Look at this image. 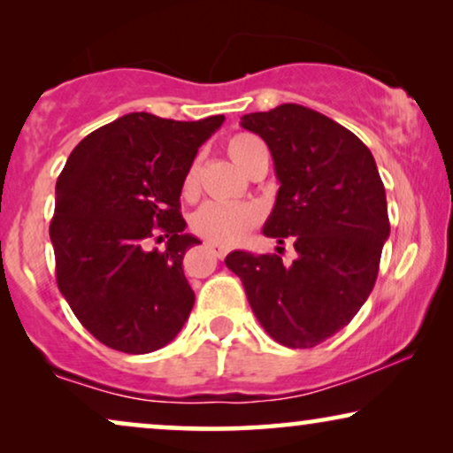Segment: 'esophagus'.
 <instances>
[{
  "label": "esophagus",
  "instance_id": "1",
  "mask_svg": "<svg viewBox=\"0 0 453 453\" xmlns=\"http://www.w3.org/2000/svg\"><path fill=\"white\" fill-rule=\"evenodd\" d=\"M206 247H208V251H210V253H212V256H214V257H219V259H222V257H225V256H226V250H225V247H222V245H219V243H212V241H208V243H206Z\"/></svg>",
  "mask_w": 453,
  "mask_h": 453
}]
</instances>
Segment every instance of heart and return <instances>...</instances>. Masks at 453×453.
<instances>
[{"label": "heart", "mask_w": 453, "mask_h": 453, "mask_svg": "<svg viewBox=\"0 0 453 453\" xmlns=\"http://www.w3.org/2000/svg\"><path fill=\"white\" fill-rule=\"evenodd\" d=\"M265 148L262 140L253 134H234L226 140V152L234 165L241 171H247V166L259 152ZM197 166L196 163L189 166L183 179V191L189 194L196 188ZM259 220V212L251 203H219L208 202L200 206L191 216V228L194 233L202 234L203 239L214 241L220 245H233L245 237V233L251 226H256Z\"/></svg>", "instance_id": "heart-1"}]
</instances>
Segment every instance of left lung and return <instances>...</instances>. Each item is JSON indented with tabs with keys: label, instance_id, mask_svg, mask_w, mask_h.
Returning a JSON list of instances; mask_svg holds the SVG:
<instances>
[{
	"label": "left lung",
	"instance_id": "1",
	"mask_svg": "<svg viewBox=\"0 0 453 453\" xmlns=\"http://www.w3.org/2000/svg\"><path fill=\"white\" fill-rule=\"evenodd\" d=\"M272 152L278 189L265 237L293 241L296 259L228 253L265 332L288 349H313L342 330L373 290L389 237L375 158L355 134L301 104L241 117ZM280 253V247H278Z\"/></svg>",
	"mask_w": 453,
	"mask_h": 453
}]
</instances>
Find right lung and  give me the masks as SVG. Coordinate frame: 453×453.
Returning a JSON list of instances; mask_svg holds the SVG:
<instances>
[{"mask_svg":"<svg viewBox=\"0 0 453 453\" xmlns=\"http://www.w3.org/2000/svg\"><path fill=\"white\" fill-rule=\"evenodd\" d=\"M222 121L123 115L86 135L61 171L49 226L58 287L109 349L158 350L189 318L196 295L183 256L200 241L183 233L179 196L197 148ZM157 230L170 241L165 252H148Z\"/></svg>","mask_w":453,"mask_h":453,"instance_id":"add662e5","label":"right lung"}]
</instances>
